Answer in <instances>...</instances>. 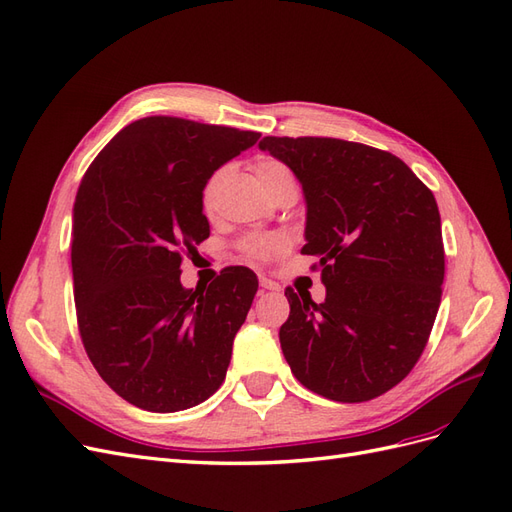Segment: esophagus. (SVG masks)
<instances>
[{"mask_svg": "<svg viewBox=\"0 0 512 512\" xmlns=\"http://www.w3.org/2000/svg\"><path fill=\"white\" fill-rule=\"evenodd\" d=\"M260 288L262 290H280V284L269 280V277H265V275H260Z\"/></svg>", "mask_w": 512, "mask_h": 512, "instance_id": "obj_1", "label": "esophagus"}]
</instances>
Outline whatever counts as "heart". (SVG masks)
Listing matches in <instances>:
<instances>
[{
    "instance_id": "1",
    "label": "heart",
    "mask_w": 512,
    "mask_h": 512,
    "mask_svg": "<svg viewBox=\"0 0 512 512\" xmlns=\"http://www.w3.org/2000/svg\"><path fill=\"white\" fill-rule=\"evenodd\" d=\"M226 175H228V168L226 166L218 168L205 181L203 190H200V207L205 209V213H209L213 209L215 196H218V190H220L222 181L226 179ZM254 175H256V179L260 183V188L265 190V194L275 190L277 185L284 183V181H294L290 168L284 162L275 160V158H260V160H256L254 162ZM284 245H286V241L280 235H250V237H245L239 243V250L243 252L245 258L267 260L273 254L280 252Z\"/></svg>"
}]
</instances>
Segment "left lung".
I'll return each mask as SVG.
<instances>
[{
    "label": "left lung",
    "instance_id": "obj_1",
    "mask_svg": "<svg viewBox=\"0 0 512 512\" xmlns=\"http://www.w3.org/2000/svg\"><path fill=\"white\" fill-rule=\"evenodd\" d=\"M307 203L301 254L318 256L327 299L286 288V361L305 389L359 404L404 380L427 346L444 282L438 203L389 151L318 136H265ZM316 267V265H314Z\"/></svg>",
    "mask_w": 512,
    "mask_h": 512
}]
</instances>
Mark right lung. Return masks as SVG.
I'll list each match as a JSON object with an SVG mask.
<instances>
[{"label": "right lung", "mask_w": 512, "mask_h": 512, "mask_svg": "<svg viewBox=\"0 0 512 512\" xmlns=\"http://www.w3.org/2000/svg\"><path fill=\"white\" fill-rule=\"evenodd\" d=\"M260 138L181 117L123 128L91 162L72 215L76 320L89 361L128 404L179 412L220 389L258 280L228 267L181 286V258L209 237L200 190Z\"/></svg>", "instance_id": "obj_1"}]
</instances>
